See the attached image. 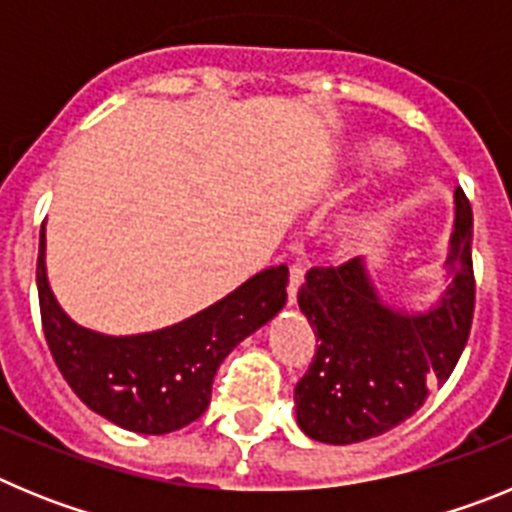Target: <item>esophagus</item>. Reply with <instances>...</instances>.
Here are the masks:
<instances>
[{"label": "esophagus", "instance_id": "obj_1", "mask_svg": "<svg viewBox=\"0 0 512 512\" xmlns=\"http://www.w3.org/2000/svg\"><path fill=\"white\" fill-rule=\"evenodd\" d=\"M302 279H305V266L302 264L289 266V284H287L289 305H295L297 302V292H300V287H302Z\"/></svg>", "mask_w": 512, "mask_h": 512}]
</instances>
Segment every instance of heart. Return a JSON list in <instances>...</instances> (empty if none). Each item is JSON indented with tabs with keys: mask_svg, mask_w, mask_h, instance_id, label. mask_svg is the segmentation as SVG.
<instances>
[{
	"mask_svg": "<svg viewBox=\"0 0 512 512\" xmlns=\"http://www.w3.org/2000/svg\"><path fill=\"white\" fill-rule=\"evenodd\" d=\"M397 158H400V151L392 146L390 140L364 135V138H354L351 143H346L336 156L328 158L323 164V171H320V179L336 182L341 176L384 169V166L395 164Z\"/></svg>",
	"mask_w": 512,
	"mask_h": 512,
	"instance_id": "b5f03b06",
	"label": "heart"
}]
</instances>
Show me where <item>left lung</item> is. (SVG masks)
Returning <instances> with one entry per match:
<instances>
[{"instance_id":"8db88e82","label":"left lung","mask_w":512,"mask_h":512,"mask_svg":"<svg viewBox=\"0 0 512 512\" xmlns=\"http://www.w3.org/2000/svg\"><path fill=\"white\" fill-rule=\"evenodd\" d=\"M446 274L449 287L431 307L402 310L379 295L361 256L307 271L297 302L318 351L295 387L305 436L333 446L382 436L451 377L474 315L472 207L461 189L454 192Z\"/></svg>"}]
</instances>
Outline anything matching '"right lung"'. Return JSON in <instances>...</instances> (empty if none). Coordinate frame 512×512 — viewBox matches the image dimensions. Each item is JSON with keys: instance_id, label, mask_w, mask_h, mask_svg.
I'll return each instance as SVG.
<instances>
[{"instance_id": "add662e5", "label": "right lung", "mask_w": 512, "mask_h": 512, "mask_svg": "<svg viewBox=\"0 0 512 512\" xmlns=\"http://www.w3.org/2000/svg\"><path fill=\"white\" fill-rule=\"evenodd\" d=\"M35 279L45 341L76 397L125 431L161 436L205 413L217 366L287 302L289 269L269 266L192 318L138 336H104L61 310L45 274V225Z\"/></svg>"}]
</instances>
